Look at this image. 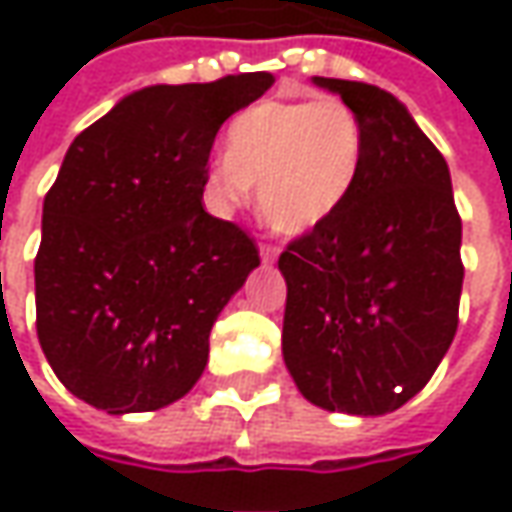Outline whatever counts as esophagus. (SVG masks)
I'll use <instances>...</instances> for the list:
<instances>
[{"label": "esophagus", "instance_id": "obj_1", "mask_svg": "<svg viewBox=\"0 0 512 512\" xmlns=\"http://www.w3.org/2000/svg\"><path fill=\"white\" fill-rule=\"evenodd\" d=\"M259 256H262L264 264H270L276 256H279V248L276 245H262V250H259Z\"/></svg>", "mask_w": 512, "mask_h": 512}]
</instances>
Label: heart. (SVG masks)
Segmentation results:
<instances>
[{
	"instance_id": "heart-1",
	"label": "heart",
	"mask_w": 512,
	"mask_h": 512,
	"mask_svg": "<svg viewBox=\"0 0 512 512\" xmlns=\"http://www.w3.org/2000/svg\"><path fill=\"white\" fill-rule=\"evenodd\" d=\"M363 160L366 132L344 101H262L228 126V157L205 171V202L216 216H233L259 188L276 231L310 233L355 194Z\"/></svg>"
}]
</instances>
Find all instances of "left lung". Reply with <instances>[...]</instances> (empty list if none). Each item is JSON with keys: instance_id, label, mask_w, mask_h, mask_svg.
I'll use <instances>...</instances> for the list:
<instances>
[{"instance_id": "1", "label": "left lung", "mask_w": 512, "mask_h": 512, "mask_svg": "<svg viewBox=\"0 0 512 512\" xmlns=\"http://www.w3.org/2000/svg\"><path fill=\"white\" fill-rule=\"evenodd\" d=\"M312 84L355 109L366 160L344 208L279 256L281 352L312 406L377 417L420 392L454 341L462 219L445 157L392 92Z\"/></svg>"}]
</instances>
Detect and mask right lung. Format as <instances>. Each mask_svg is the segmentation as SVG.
I'll return each mask as SVG.
<instances>
[{"label":"right lung","instance_id":"right-lung-1","mask_svg":"<svg viewBox=\"0 0 512 512\" xmlns=\"http://www.w3.org/2000/svg\"><path fill=\"white\" fill-rule=\"evenodd\" d=\"M273 81L143 87L72 140L44 197L36 332L78 400L157 411L200 380L216 315L259 267L248 233L202 208L208 157Z\"/></svg>","mask_w":512,"mask_h":512}]
</instances>
